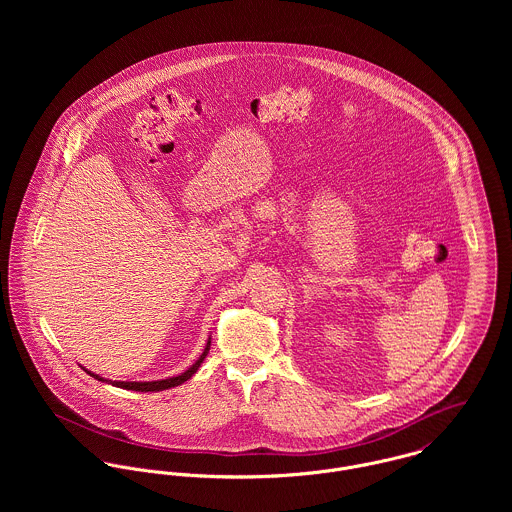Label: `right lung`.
Returning <instances> with one entry per match:
<instances>
[{
	"instance_id": "obj_1",
	"label": "right lung",
	"mask_w": 512,
	"mask_h": 512,
	"mask_svg": "<svg viewBox=\"0 0 512 512\" xmlns=\"http://www.w3.org/2000/svg\"><path fill=\"white\" fill-rule=\"evenodd\" d=\"M209 349H211V337H209V341H207V347H205V351L201 353V357L193 363V365L189 366L185 372H181V374H177V376H169V378H161V380H149V382H136V380H108V378H104V376H100V374H94V372H90L88 368H84L92 378H96V380H102V382H108V384H112V386H118V388H124V390H136V392H159V390H167V388H173V386H179V384H183L185 380H189L197 370H199V366L201 363L205 361V357L209 355Z\"/></svg>"
}]
</instances>
